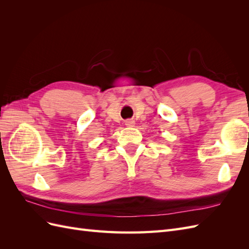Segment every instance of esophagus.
<instances>
[{"mask_svg":"<svg viewBox=\"0 0 249 249\" xmlns=\"http://www.w3.org/2000/svg\"><path fill=\"white\" fill-rule=\"evenodd\" d=\"M124 124H125V126H127V127H132V126L135 125V122H134L133 119H126L125 122H124Z\"/></svg>","mask_w":249,"mask_h":249,"instance_id":"obj_1","label":"esophagus"}]
</instances>
